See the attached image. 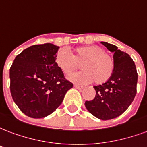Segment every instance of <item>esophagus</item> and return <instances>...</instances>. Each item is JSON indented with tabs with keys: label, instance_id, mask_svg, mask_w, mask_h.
Wrapping results in <instances>:
<instances>
[{
	"label": "esophagus",
	"instance_id": "1",
	"mask_svg": "<svg viewBox=\"0 0 147 147\" xmlns=\"http://www.w3.org/2000/svg\"><path fill=\"white\" fill-rule=\"evenodd\" d=\"M74 87H75V88H76V89H78V90H82L84 88L83 86H79V85H74Z\"/></svg>",
	"mask_w": 147,
	"mask_h": 147
}]
</instances>
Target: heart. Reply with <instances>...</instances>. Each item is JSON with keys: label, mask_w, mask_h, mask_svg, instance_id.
<instances>
[{"label": "heart", "mask_w": 147, "mask_h": 147, "mask_svg": "<svg viewBox=\"0 0 147 147\" xmlns=\"http://www.w3.org/2000/svg\"><path fill=\"white\" fill-rule=\"evenodd\" d=\"M55 62L60 70L69 74L81 67L83 71L68 76L67 79L79 84L94 82L102 84L109 80L114 70L113 56L98 45L80 46L75 49L74 55L67 49H61L55 57Z\"/></svg>", "instance_id": "b5f03b06"}]
</instances>
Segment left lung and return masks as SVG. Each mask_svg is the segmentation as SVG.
<instances>
[{
	"instance_id": "8db88e82",
	"label": "left lung",
	"mask_w": 147,
	"mask_h": 147,
	"mask_svg": "<svg viewBox=\"0 0 147 147\" xmlns=\"http://www.w3.org/2000/svg\"><path fill=\"white\" fill-rule=\"evenodd\" d=\"M101 43L114 53L113 73L108 81L94 86L95 98L86 101L85 106L94 117L107 120L120 116L132 103L136 94L138 73L136 64L127 53L113 44Z\"/></svg>"
}]
</instances>
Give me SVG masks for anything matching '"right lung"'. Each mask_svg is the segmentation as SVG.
Masks as SVG:
<instances>
[{"mask_svg": "<svg viewBox=\"0 0 147 147\" xmlns=\"http://www.w3.org/2000/svg\"><path fill=\"white\" fill-rule=\"evenodd\" d=\"M59 46L31 45L15 58L10 68V90L15 103L32 118H42L61 105L73 84L55 62Z\"/></svg>", "mask_w": 147, "mask_h": 147, "instance_id": "1", "label": "right lung"}]
</instances>
